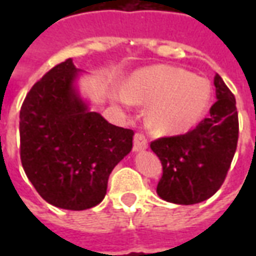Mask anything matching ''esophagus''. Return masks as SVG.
Instances as JSON below:
<instances>
[{
  "instance_id": "1",
  "label": "esophagus",
  "mask_w": 256,
  "mask_h": 256,
  "mask_svg": "<svg viewBox=\"0 0 256 256\" xmlns=\"http://www.w3.org/2000/svg\"><path fill=\"white\" fill-rule=\"evenodd\" d=\"M148 148V140L145 138L144 134L137 133L134 136V144H133V150L134 152H140V150H144Z\"/></svg>"
}]
</instances>
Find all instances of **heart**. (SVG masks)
<instances>
[{
	"mask_svg": "<svg viewBox=\"0 0 256 256\" xmlns=\"http://www.w3.org/2000/svg\"><path fill=\"white\" fill-rule=\"evenodd\" d=\"M126 90L128 93L120 94V101L128 106L133 102L150 104V124L160 133H180L192 128L211 97L207 79L166 66L134 72Z\"/></svg>",
	"mask_w": 256,
	"mask_h": 256,
	"instance_id": "obj_1",
	"label": "heart"
}]
</instances>
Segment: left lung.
I'll return each mask as SVG.
<instances>
[{"label":"left lung","mask_w":256,"mask_h":256,"mask_svg":"<svg viewBox=\"0 0 256 256\" xmlns=\"http://www.w3.org/2000/svg\"><path fill=\"white\" fill-rule=\"evenodd\" d=\"M216 101L208 116L186 134L150 142L163 176L156 192L174 204H196L211 198L224 184L238 140L236 98L216 74Z\"/></svg>","instance_id":"8db88e82"}]
</instances>
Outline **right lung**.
Here are the masks:
<instances>
[{"instance_id":"obj_1","label":"right lung","mask_w":256,"mask_h":256,"mask_svg":"<svg viewBox=\"0 0 256 256\" xmlns=\"http://www.w3.org/2000/svg\"><path fill=\"white\" fill-rule=\"evenodd\" d=\"M78 75L72 58L54 66L20 110L26 176L44 200L72 211L102 202L110 174L132 150L134 136L90 111L75 86Z\"/></svg>"}]
</instances>
